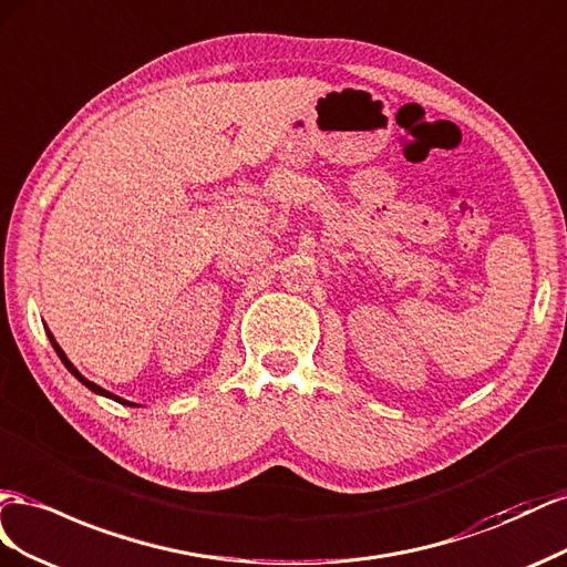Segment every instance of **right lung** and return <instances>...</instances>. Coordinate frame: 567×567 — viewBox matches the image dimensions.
I'll return each instance as SVG.
<instances>
[{
	"label": "right lung",
	"instance_id": "right-lung-1",
	"mask_svg": "<svg viewBox=\"0 0 567 567\" xmlns=\"http://www.w3.org/2000/svg\"><path fill=\"white\" fill-rule=\"evenodd\" d=\"M47 334H50V342H52V347H54V351L59 353V359L63 361V365H66L69 370H71V373L80 380V382H83L85 386H87V390H92L94 394H102V396H109V399H113V401H118V403H123V406H137V403H131V401H125V399H121V396H116V394H111V392H106V390H102V386L100 384H94V382H90L87 378H83V375H80L78 373V370H75V365L66 359V353H63V349L54 342V337H52V332H47Z\"/></svg>",
	"mask_w": 567,
	"mask_h": 567
}]
</instances>
